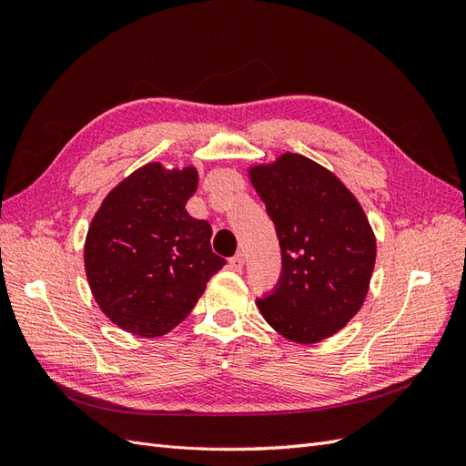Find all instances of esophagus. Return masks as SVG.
Listing matches in <instances>:
<instances>
[{"label":"esophagus","mask_w":466,"mask_h":466,"mask_svg":"<svg viewBox=\"0 0 466 466\" xmlns=\"http://www.w3.org/2000/svg\"><path fill=\"white\" fill-rule=\"evenodd\" d=\"M229 266H231V270L241 272L243 266H245V255H243V252H237L235 257H231L229 258Z\"/></svg>","instance_id":"34e87169"}]
</instances>
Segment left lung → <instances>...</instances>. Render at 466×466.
Instances as JSON below:
<instances>
[{
    "mask_svg": "<svg viewBox=\"0 0 466 466\" xmlns=\"http://www.w3.org/2000/svg\"><path fill=\"white\" fill-rule=\"evenodd\" d=\"M276 225L281 272L257 299L288 340L315 344L344 329L370 289L375 237L360 202L327 168L298 153L250 168Z\"/></svg>",
    "mask_w": 466,
    "mask_h": 466,
    "instance_id": "8db88e82",
    "label": "left lung"
}]
</instances>
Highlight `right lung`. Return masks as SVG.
Returning <instances> with one entry per match:
<instances>
[{
    "label": "right lung",
    "instance_id": "1",
    "mask_svg": "<svg viewBox=\"0 0 466 466\" xmlns=\"http://www.w3.org/2000/svg\"><path fill=\"white\" fill-rule=\"evenodd\" d=\"M196 188V168L149 163L122 180L93 218L86 272L98 307L120 329L167 334L225 264L209 247L211 225L185 209Z\"/></svg>",
    "mask_w": 466,
    "mask_h": 466
}]
</instances>
